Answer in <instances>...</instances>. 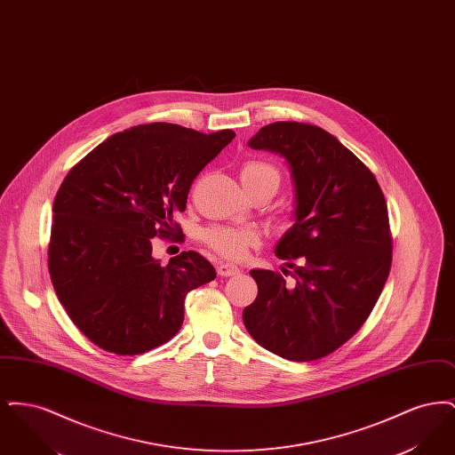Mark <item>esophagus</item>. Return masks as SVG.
I'll return each mask as SVG.
<instances>
[{"mask_svg": "<svg viewBox=\"0 0 455 455\" xmlns=\"http://www.w3.org/2000/svg\"><path fill=\"white\" fill-rule=\"evenodd\" d=\"M218 275L220 276H235L240 273V269H238L237 266H234V264H228V262H220L217 267Z\"/></svg>", "mask_w": 455, "mask_h": 455, "instance_id": "1", "label": "esophagus"}]
</instances>
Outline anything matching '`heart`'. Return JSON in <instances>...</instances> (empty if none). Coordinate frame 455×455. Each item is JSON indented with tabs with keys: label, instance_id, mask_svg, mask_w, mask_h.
Segmentation results:
<instances>
[{
	"label": "heart",
	"instance_id": "heart-1",
	"mask_svg": "<svg viewBox=\"0 0 455 455\" xmlns=\"http://www.w3.org/2000/svg\"><path fill=\"white\" fill-rule=\"evenodd\" d=\"M240 180L243 188H254L259 184H271L278 189L280 172L271 164L252 160L247 162L240 171ZM204 238L221 256L228 259H242L247 256L251 247L259 245L260 237L258 230L251 227H227L217 225L204 232Z\"/></svg>",
	"mask_w": 455,
	"mask_h": 455
}]
</instances>
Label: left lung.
<instances>
[{
    "label": "left lung",
    "instance_id": "1",
    "mask_svg": "<svg viewBox=\"0 0 455 455\" xmlns=\"http://www.w3.org/2000/svg\"><path fill=\"white\" fill-rule=\"evenodd\" d=\"M249 147L284 158L295 223L275 249L293 267V282L252 269L258 297L243 308V325L260 347L286 360L323 358L363 325L387 282L392 238L386 197L373 173L323 128L273 123Z\"/></svg>",
    "mask_w": 455,
    "mask_h": 455
}]
</instances>
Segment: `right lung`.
I'll return each mask as SVG.
<instances>
[{"mask_svg":"<svg viewBox=\"0 0 455 455\" xmlns=\"http://www.w3.org/2000/svg\"><path fill=\"white\" fill-rule=\"evenodd\" d=\"M169 123L112 134L66 175L54 204L49 273L69 319L97 347L140 355L167 343L186 295L215 280L210 260L184 251L162 266L152 238L182 234L196 175L232 140Z\"/></svg>","mask_w":455,"mask_h":455,"instance_id":"obj_1","label":"right lung"}]
</instances>
